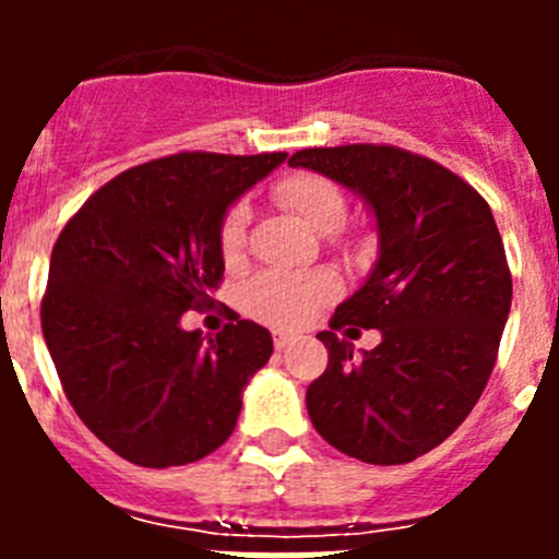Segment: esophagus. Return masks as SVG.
<instances>
[{
    "label": "esophagus",
    "mask_w": 559,
    "mask_h": 559,
    "mask_svg": "<svg viewBox=\"0 0 559 559\" xmlns=\"http://www.w3.org/2000/svg\"><path fill=\"white\" fill-rule=\"evenodd\" d=\"M290 341H294V335H290V333H280V330H276V333H274V347L276 349H285L290 344Z\"/></svg>",
    "instance_id": "34e87169"
}]
</instances>
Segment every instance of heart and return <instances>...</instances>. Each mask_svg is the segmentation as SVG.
I'll return each mask as SVG.
<instances>
[{"label": "heart", "mask_w": 559, "mask_h": 559, "mask_svg": "<svg viewBox=\"0 0 559 559\" xmlns=\"http://www.w3.org/2000/svg\"><path fill=\"white\" fill-rule=\"evenodd\" d=\"M271 199L299 215L319 235H333L347 224V195L322 173L285 176L271 187ZM246 224H249L246 204H231L221 221L218 243L229 265L240 263L243 257ZM335 294H338V285L328 271H302V274L265 271V274L251 276L243 285V308L246 313L271 328H299Z\"/></svg>", "instance_id": "heart-1"}]
</instances>
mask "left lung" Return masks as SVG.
<instances>
[{
  "label": "left lung",
  "instance_id": "left-lung-1",
  "mask_svg": "<svg viewBox=\"0 0 559 559\" xmlns=\"http://www.w3.org/2000/svg\"><path fill=\"white\" fill-rule=\"evenodd\" d=\"M364 195L380 257L335 308L328 369L308 386L310 423L369 464H406L442 445L473 412L498 358L512 274L487 201L439 162L394 145L305 147L288 159ZM380 329L360 359L335 329Z\"/></svg>",
  "mask_w": 559,
  "mask_h": 559
}]
</instances>
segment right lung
<instances>
[{
    "label": "right lung",
    "mask_w": 559,
    "mask_h": 559,
    "mask_svg": "<svg viewBox=\"0 0 559 559\" xmlns=\"http://www.w3.org/2000/svg\"><path fill=\"white\" fill-rule=\"evenodd\" d=\"M288 153L185 151L120 173L69 218L49 257L41 330L83 426L140 467L204 459L235 431L271 333L235 313L181 330L224 280L218 229Z\"/></svg>",
    "instance_id": "right-lung-1"
}]
</instances>
